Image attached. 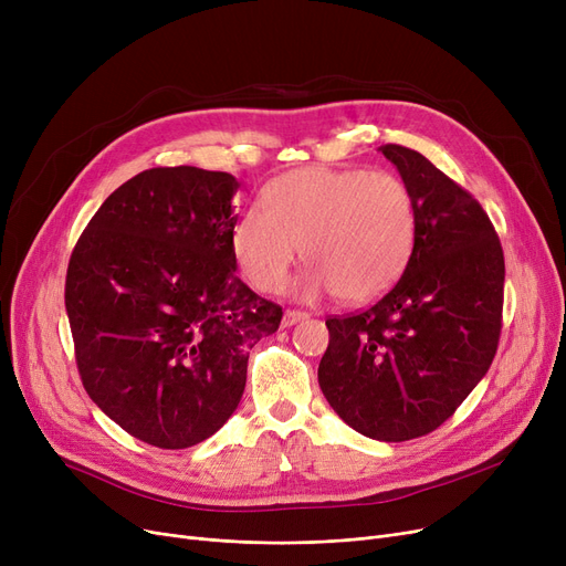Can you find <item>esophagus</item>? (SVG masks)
<instances>
[{
    "label": "esophagus",
    "mask_w": 566,
    "mask_h": 566,
    "mask_svg": "<svg viewBox=\"0 0 566 566\" xmlns=\"http://www.w3.org/2000/svg\"><path fill=\"white\" fill-rule=\"evenodd\" d=\"M307 318V312H301V310H286L284 316H282V325L284 328H289V325H295Z\"/></svg>",
    "instance_id": "1"
}]
</instances>
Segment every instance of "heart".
<instances>
[{
	"instance_id": "heart-1",
	"label": "heart",
	"mask_w": 566,
	"mask_h": 566,
	"mask_svg": "<svg viewBox=\"0 0 566 566\" xmlns=\"http://www.w3.org/2000/svg\"><path fill=\"white\" fill-rule=\"evenodd\" d=\"M231 229V252L243 275L265 293L280 291L295 259L312 268L301 282L305 298L335 293L344 303H367L406 271L418 206L392 171L305 167L263 190Z\"/></svg>"
}]
</instances>
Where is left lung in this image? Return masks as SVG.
<instances>
[{"instance_id":"left-lung-1","label":"left lung","mask_w":566,"mask_h":566,"mask_svg":"<svg viewBox=\"0 0 566 566\" xmlns=\"http://www.w3.org/2000/svg\"><path fill=\"white\" fill-rule=\"evenodd\" d=\"M418 206L403 275L363 312L328 316L318 385L358 433L436 431L489 371L502 331L504 254L482 203L422 154L382 144Z\"/></svg>"}]
</instances>
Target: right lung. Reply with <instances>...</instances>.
Listing matches in <instances>:
<instances>
[{
  "instance_id": "obj_1",
  "label": "right lung",
  "mask_w": 566,
  "mask_h": 566,
  "mask_svg": "<svg viewBox=\"0 0 566 566\" xmlns=\"http://www.w3.org/2000/svg\"><path fill=\"white\" fill-rule=\"evenodd\" d=\"M227 171L154 167L88 220L66 273V312L86 395L160 450L213 436L245 390L252 346L282 307L235 275Z\"/></svg>"
}]
</instances>
